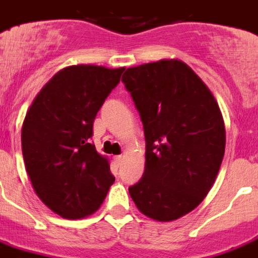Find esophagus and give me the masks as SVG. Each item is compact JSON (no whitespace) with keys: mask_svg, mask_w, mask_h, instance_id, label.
Here are the masks:
<instances>
[{"mask_svg":"<svg viewBox=\"0 0 258 258\" xmlns=\"http://www.w3.org/2000/svg\"><path fill=\"white\" fill-rule=\"evenodd\" d=\"M114 161L118 165H121V164H122V161H123V156H114Z\"/></svg>","mask_w":258,"mask_h":258,"instance_id":"esophagus-1","label":"esophagus"}]
</instances>
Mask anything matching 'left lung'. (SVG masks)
<instances>
[{"instance_id": "1", "label": "left lung", "mask_w": 258, "mask_h": 258, "mask_svg": "<svg viewBox=\"0 0 258 258\" xmlns=\"http://www.w3.org/2000/svg\"><path fill=\"white\" fill-rule=\"evenodd\" d=\"M145 135V169L129 187L148 218L169 222L209 194L222 164L226 131L210 89L177 59L131 67L122 77Z\"/></svg>"}]
</instances>
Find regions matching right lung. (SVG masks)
Listing matches in <instances>:
<instances>
[{
  "label": "right lung",
  "instance_id": "right-lung-1",
  "mask_svg": "<svg viewBox=\"0 0 258 258\" xmlns=\"http://www.w3.org/2000/svg\"><path fill=\"white\" fill-rule=\"evenodd\" d=\"M121 69L78 64L60 70L32 102L21 129L24 164L40 201L66 219L101 207L114 176L90 143L93 123Z\"/></svg>",
  "mask_w": 258,
  "mask_h": 258
}]
</instances>
